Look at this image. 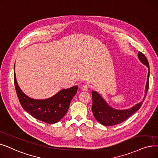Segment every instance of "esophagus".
Masks as SVG:
<instances>
[{"label": "esophagus", "instance_id": "34e87169", "mask_svg": "<svg viewBox=\"0 0 158 158\" xmlns=\"http://www.w3.org/2000/svg\"><path fill=\"white\" fill-rule=\"evenodd\" d=\"M88 88H89L88 85H84L83 86L81 87V89H82V90H83V91H86V90H88Z\"/></svg>", "mask_w": 158, "mask_h": 158}]
</instances>
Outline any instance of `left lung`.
Instances as JSON below:
<instances>
[{
    "label": "left lung",
    "mask_w": 158,
    "mask_h": 158,
    "mask_svg": "<svg viewBox=\"0 0 158 158\" xmlns=\"http://www.w3.org/2000/svg\"><path fill=\"white\" fill-rule=\"evenodd\" d=\"M138 57L139 59L141 60V62L144 64H145L148 68L145 97H144L141 102L135 105L131 108L127 110H116L112 108L111 106H110L97 92L92 91V110L95 118L101 124L105 126H112L118 125L119 123H121L127 120L133 114H134L136 111H138L141 106L144 100H145V98H146L148 89L150 68L148 60L145 56V55L139 52Z\"/></svg>",
    "instance_id": "left-lung-1"
}]
</instances>
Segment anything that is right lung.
<instances>
[{
  "mask_svg": "<svg viewBox=\"0 0 158 158\" xmlns=\"http://www.w3.org/2000/svg\"><path fill=\"white\" fill-rule=\"evenodd\" d=\"M15 90L20 105L33 118L46 123H56L66 114L70 102L77 92V86L63 89L53 97L43 100L30 98L20 90L14 73Z\"/></svg>",
  "mask_w": 158,
  "mask_h": 158,
  "instance_id": "right-lung-1",
  "label": "right lung"
}]
</instances>
